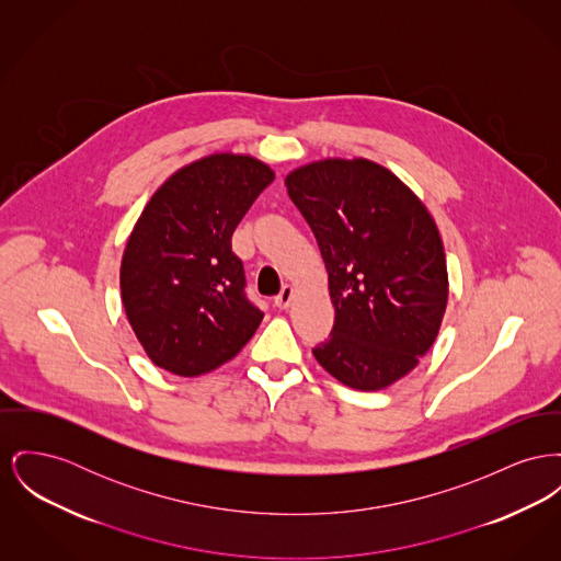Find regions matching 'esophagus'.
<instances>
[{
    "label": "esophagus",
    "instance_id": "esophagus-1",
    "mask_svg": "<svg viewBox=\"0 0 561 561\" xmlns=\"http://www.w3.org/2000/svg\"><path fill=\"white\" fill-rule=\"evenodd\" d=\"M293 298H295V288H293V286H284L282 293L275 297V307L288 309L290 302H293Z\"/></svg>",
    "mask_w": 561,
    "mask_h": 561
}]
</instances>
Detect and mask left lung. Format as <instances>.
Instances as JSON below:
<instances>
[{
	"instance_id": "8db88e82",
	"label": "left lung",
	"mask_w": 561,
	"mask_h": 561,
	"mask_svg": "<svg viewBox=\"0 0 561 561\" xmlns=\"http://www.w3.org/2000/svg\"><path fill=\"white\" fill-rule=\"evenodd\" d=\"M288 195L318 239L334 307L324 370L375 392L426 356L447 309L443 239L426 205L368 159H322L286 175Z\"/></svg>"
}]
</instances>
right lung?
Returning a JSON list of instances; mask_svg holds the SVG:
<instances>
[{
	"label": "right lung",
	"instance_id": "1",
	"mask_svg": "<svg viewBox=\"0 0 561 561\" xmlns=\"http://www.w3.org/2000/svg\"><path fill=\"white\" fill-rule=\"evenodd\" d=\"M273 180V169L250 154L216 152L171 173L146 203L125 245L121 297L159 368L211 373L261 327L231 237Z\"/></svg>",
	"mask_w": 561,
	"mask_h": 561
}]
</instances>
